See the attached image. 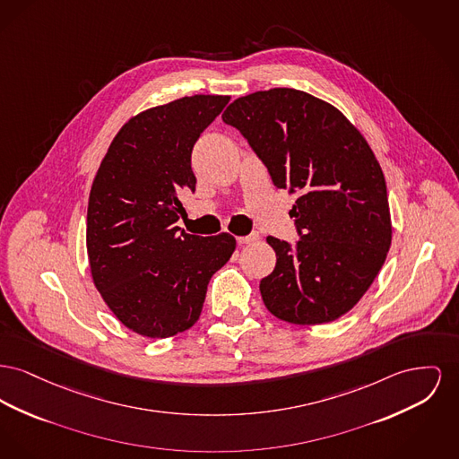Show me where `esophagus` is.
Wrapping results in <instances>:
<instances>
[{
	"label": "esophagus",
	"mask_w": 459,
	"mask_h": 459,
	"mask_svg": "<svg viewBox=\"0 0 459 459\" xmlns=\"http://www.w3.org/2000/svg\"><path fill=\"white\" fill-rule=\"evenodd\" d=\"M255 241H258V234L256 232H253V234H249V236H241V238H238V244H251L255 243Z\"/></svg>",
	"instance_id": "esophagus-1"
}]
</instances>
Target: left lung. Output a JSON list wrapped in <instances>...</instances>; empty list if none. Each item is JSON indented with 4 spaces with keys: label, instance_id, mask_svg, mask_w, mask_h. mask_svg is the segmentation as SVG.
<instances>
[{
    "label": "left lung",
    "instance_id": "left-lung-1",
    "mask_svg": "<svg viewBox=\"0 0 459 459\" xmlns=\"http://www.w3.org/2000/svg\"><path fill=\"white\" fill-rule=\"evenodd\" d=\"M269 169L298 194L297 244L267 238L277 262L260 281L270 314L286 323H331L364 297L392 243L383 171L366 138L331 104L295 88L234 100L221 114Z\"/></svg>",
    "mask_w": 459,
    "mask_h": 459
}]
</instances>
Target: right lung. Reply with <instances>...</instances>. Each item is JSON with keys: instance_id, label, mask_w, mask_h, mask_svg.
Listing matches in <instances>:
<instances>
[{"instance_id": "1", "label": "right lung", "mask_w": 459, "mask_h": 459, "mask_svg": "<svg viewBox=\"0 0 459 459\" xmlns=\"http://www.w3.org/2000/svg\"><path fill=\"white\" fill-rule=\"evenodd\" d=\"M194 95L147 108L114 136L95 175L86 249L95 288L112 314L147 338H169L197 323L208 282L236 249L223 232L201 238L177 221L180 195L195 190L192 147L229 104Z\"/></svg>"}]
</instances>
